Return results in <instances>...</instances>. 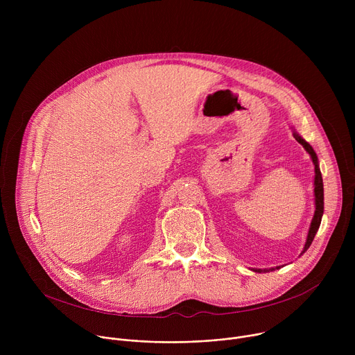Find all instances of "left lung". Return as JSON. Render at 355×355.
<instances>
[{
    "mask_svg": "<svg viewBox=\"0 0 355 355\" xmlns=\"http://www.w3.org/2000/svg\"><path fill=\"white\" fill-rule=\"evenodd\" d=\"M293 137H295L303 147H305V150L311 155L312 162H313V164H315V205H316V211H315V215H313L311 227H309V233H308V239H306L305 247H303V251L300 252V254H303V252H305V251L311 247V244H312V241H313V239H315V236H316V233H318V230H319L320 222H322L323 209H324V202H323V199H324V196H323V178H322V173H320V168H319L318 156H316V153H315V150L312 148V146H311L308 141L303 140L296 132H293ZM278 268H281V267H277V270H278ZM272 270H275V268H270V270L256 268V270H252V271H256V272H263V271H266V272H268V271H272Z\"/></svg>",
    "mask_w": 355,
    "mask_h": 355,
    "instance_id": "1",
    "label": "left lung"
}]
</instances>
